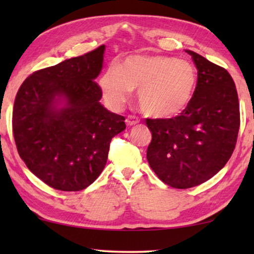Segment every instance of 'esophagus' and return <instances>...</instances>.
Returning a JSON list of instances; mask_svg holds the SVG:
<instances>
[{"label":"esophagus","instance_id":"1","mask_svg":"<svg viewBox=\"0 0 254 254\" xmlns=\"http://www.w3.org/2000/svg\"><path fill=\"white\" fill-rule=\"evenodd\" d=\"M138 123H140L138 118L134 117V116H128L127 119H126L127 126H135V125H137Z\"/></svg>","mask_w":254,"mask_h":254}]
</instances>
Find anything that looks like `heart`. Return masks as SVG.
<instances>
[{"label":"heart","mask_w":254,"mask_h":254,"mask_svg":"<svg viewBox=\"0 0 254 254\" xmlns=\"http://www.w3.org/2000/svg\"><path fill=\"white\" fill-rule=\"evenodd\" d=\"M103 96L119 109L137 90L144 114L156 119L179 116L190 105L196 88V71L189 61L166 55H130L99 78Z\"/></svg>","instance_id":"obj_1"}]
</instances>
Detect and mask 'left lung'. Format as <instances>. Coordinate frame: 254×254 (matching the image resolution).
Listing matches in <instances>:
<instances>
[{"label": "left lung", "instance_id": "1", "mask_svg": "<svg viewBox=\"0 0 254 254\" xmlns=\"http://www.w3.org/2000/svg\"><path fill=\"white\" fill-rule=\"evenodd\" d=\"M197 69L195 92L187 109L172 119H147L152 138L150 168L175 189L200 185L223 169L234 152L239 130L235 82L220 65L186 50Z\"/></svg>", "mask_w": 254, "mask_h": 254}]
</instances>
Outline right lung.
I'll list each match as a JSON object with an SVG mask.
<instances>
[{"label": "right lung", "instance_id": "obj_1", "mask_svg": "<svg viewBox=\"0 0 254 254\" xmlns=\"http://www.w3.org/2000/svg\"><path fill=\"white\" fill-rule=\"evenodd\" d=\"M105 45L34 71L17 92L12 131L20 158L48 186L84 190L105 168L110 142L125 130V118L99 103L95 82Z\"/></svg>", "mask_w": 254, "mask_h": 254}]
</instances>
